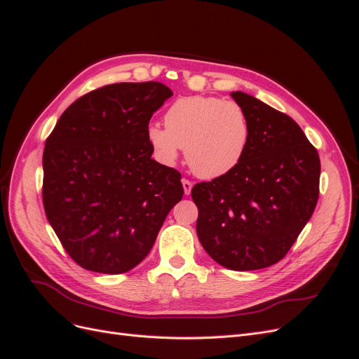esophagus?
I'll use <instances>...</instances> for the list:
<instances>
[{
  "label": "esophagus",
  "instance_id": "34e87169",
  "mask_svg": "<svg viewBox=\"0 0 359 359\" xmlns=\"http://www.w3.org/2000/svg\"><path fill=\"white\" fill-rule=\"evenodd\" d=\"M181 182H182V187H184V193H186L187 196H189V194L191 193V189H193V184H191V181H189V180L184 178Z\"/></svg>",
  "mask_w": 359,
  "mask_h": 359
}]
</instances>
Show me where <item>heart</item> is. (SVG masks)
I'll return each mask as SVG.
<instances>
[{"label":"heart","mask_w":359,"mask_h":359,"mask_svg":"<svg viewBox=\"0 0 359 359\" xmlns=\"http://www.w3.org/2000/svg\"><path fill=\"white\" fill-rule=\"evenodd\" d=\"M166 127L151 124L147 136L157 158L173 165L186 148L189 166L205 180L233 170L244 157L250 127L243 107L217 97H181L165 116Z\"/></svg>","instance_id":"heart-1"}]
</instances>
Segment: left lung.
I'll return each mask as SVG.
<instances>
[{
    "label": "left lung",
    "mask_w": 359,
    "mask_h": 359,
    "mask_svg": "<svg viewBox=\"0 0 359 359\" xmlns=\"http://www.w3.org/2000/svg\"><path fill=\"white\" fill-rule=\"evenodd\" d=\"M231 95L247 115L248 145L233 170L193 187L196 232L222 266L262 269L286 256L310 220L320 160L290 116L243 91Z\"/></svg>",
    "instance_id": "obj_1"
}]
</instances>
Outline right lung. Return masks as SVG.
<instances>
[{"instance_id":"right-lung-1","label":"right lung","mask_w":359,"mask_h":359,"mask_svg":"<svg viewBox=\"0 0 359 359\" xmlns=\"http://www.w3.org/2000/svg\"><path fill=\"white\" fill-rule=\"evenodd\" d=\"M172 91L160 82L102 86L72 103L43 151V205L76 264L121 274L153 248L181 173L154 158L147 130Z\"/></svg>"}]
</instances>
